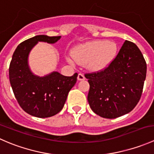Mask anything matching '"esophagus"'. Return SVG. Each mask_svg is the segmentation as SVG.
I'll return each instance as SVG.
<instances>
[{
  "mask_svg": "<svg viewBox=\"0 0 154 154\" xmlns=\"http://www.w3.org/2000/svg\"><path fill=\"white\" fill-rule=\"evenodd\" d=\"M77 80H85V76L83 74H79L77 76Z\"/></svg>",
  "mask_w": 154,
  "mask_h": 154,
  "instance_id": "1",
  "label": "esophagus"
}]
</instances>
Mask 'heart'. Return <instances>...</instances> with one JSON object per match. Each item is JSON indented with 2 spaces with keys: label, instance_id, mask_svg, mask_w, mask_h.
Listing matches in <instances>:
<instances>
[{
  "label": "heart",
  "instance_id": "obj_1",
  "mask_svg": "<svg viewBox=\"0 0 154 154\" xmlns=\"http://www.w3.org/2000/svg\"><path fill=\"white\" fill-rule=\"evenodd\" d=\"M117 53V45L112 42L95 40L78 45L74 49L72 57H68V62L74 64L75 62L85 65L92 71L104 70L112 62Z\"/></svg>",
  "mask_w": 154,
  "mask_h": 154
}]
</instances>
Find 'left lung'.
Masks as SVG:
<instances>
[{"instance_id":"obj_1","label":"left lung","mask_w":154,"mask_h":154,"mask_svg":"<svg viewBox=\"0 0 154 154\" xmlns=\"http://www.w3.org/2000/svg\"><path fill=\"white\" fill-rule=\"evenodd\" d=\"M147 65L134 43L125 41L106 68L85 74L89 83L88 102L91 110L105 119L127 114L140 100Z\"/></svg>"}]
</instances>
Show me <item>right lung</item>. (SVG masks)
Returning a JSON list of instances; mask_svg holds the SVG:
<instances>
[{
  "label": "right lung",
  "instance_id": "1",
  "mask_svg": "<svg viewBox=\"0 0 154 154\" xmlns=\"http://www.w3.org/2000/svg\"><path fill=\"white\" fill-rule=\"evenodd\" d=\"M61 36L38 35L25 40L15 49L9 68L10 82L20 106L37 118L55 116L63 109L68 94L77 82V73L66 77L53 71L39 77L31 71L28 64L29 52L38 42L54 44Z\"/></svg>",
  "mask_w": 154,
  "mask_h": 154
}]
</instances>
